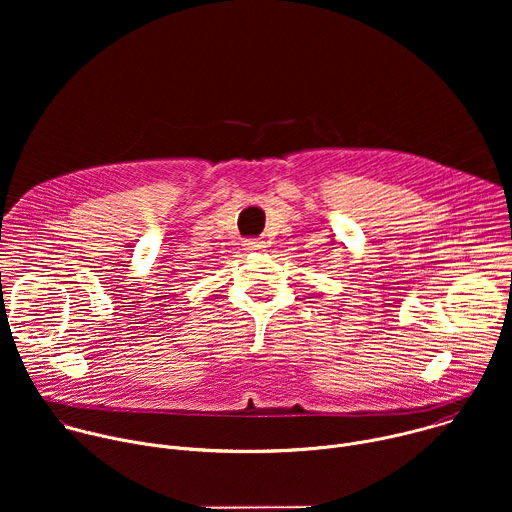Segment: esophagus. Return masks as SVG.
<instances>
[{
    "mask_svg": "<svg viewBox=\"0 0 512 512\" xmlns=\"http://www.w3.org/2000/svg\"><path fill=\"white\" fill-rule=\"evenodd\" d=\"M245 245H247V251H263L265 249V243L259 239H251Z\"/></svg>",
    "mask_w": 512,
    "mask_h": 512,
    "instance_id": "34e87169",
    "label": "esophagus"
}]
</instances>
